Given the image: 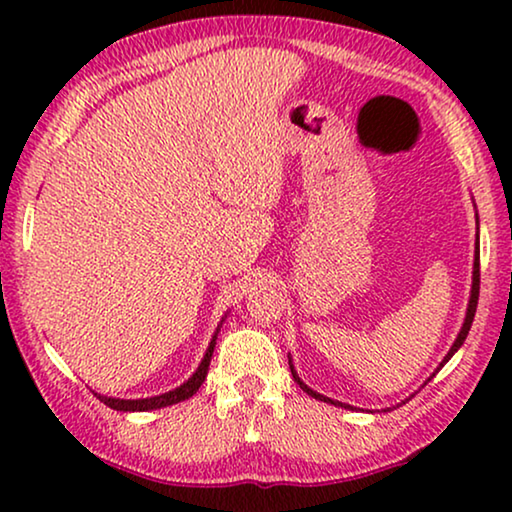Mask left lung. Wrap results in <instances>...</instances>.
Instances as JSON below:
<instances>
[{
    "mask_svg": "<svg viewBox=\"0 0 512 512\" xmlns=\"http://www.w3.org/2000/svg\"><path fill=\"white\" fill-rule=\"evenodd\" d=\"M480 240V237H478ZM478 293H480V242H475V261H473V284H471V298H468V307H466V319H464V324H461V331H459V335H457V340L452 342V347H450V352L445 354V359L440 361V366L436 368V373L440 368L445 366L447 361L452 359L454 356V352H457V349L464 345V340H466V335H468V331H471V324H473V317H475V307H478ZM289 368H291V375H293V380H296L298 384H300V389L303 391H307V394H310L312 398H317V401H324V403H331V405H338V408H352V405H347V403H340V401H333V398H328V396H324V394H319V391H314V389H310L307 387V384L300 380L298 377V373H296V368H293V359L289 356ZM433 373V375H436ZM431 375V377H433ZM429 377V380H431ZM426 380V382H429ZM424 382V384H426ZM412 398V396H410ZM405 401H408V398H405ZM403 401V403H405ZM401 405V403H398ZM391 408H384V412H389Z\"/></svg>",
    "mask_w": 512,
    "mask_h": 512,
    "instance_id": "8db88e82",
    "label": "left lung"
}]
</instances>
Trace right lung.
<instances>
[{"mask_svg":"<svg viewBox=\"0 0 512 512\" xmlns=\"http://www.w3.org/2000/svg\"><path fill=\"white\" fill-rule=\"evenodd\" d=\"M226 321V317L221 319V324ZM221 324L216 328L214 335H212V342H209L205 356H202L200 366L195 373L188 377V380L181 384V387L172 389V391H165V394L160 396H151V398H114V396H104V394H95L97 398L104 405H109V408L114 410H121V412H146V410H160V408H167V405H174V403H181L186 401V398H191L195 391L200 389V384L205 382L207 377V370H209V361H212V354H214V347H216V335L221 331Z\"/></svg>","mask_w":512,"mask_h":512,"instance_id":"1","label":"right lung"}]
</instances>
